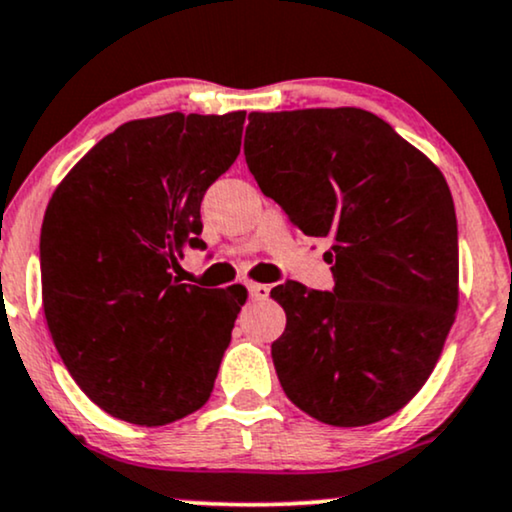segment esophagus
<instances>
[{"instance_id": "obj_1", "label": "esophagus", "mask_w": 512, "mask_h": 512, "mask_svg": "<svg viewBox=\"0 0 512 512\" xmlns=\"http://www.w3.org/2000/svg\"><path fill=\"white\" fill-rule=\"evenodd\" d=\"M248 293L252 300H267L271 286H267V283H248Z\"/></svg>"}]
</instances>
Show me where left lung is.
Instances as JSON below:
<instances>
[{
  "mask_svg": "<svg viewBox=\"0 0 512 512\" xmlns=\"http://www.w3.org/2000/svg\"><path fill=\"white\" fill-rule=\"evenodd\" d=\"M245 163L307 236L331 238L333 293L286 283L271 345L283 392L335 428L378 423L430 378L458 309L444 174L361 108L250 113Z\"/></svg>",
  "mask_w": 512,
  "mask_h": 512,
  "instance_id": "left-lung-1",
  "label": "left lung"
}]
</instances>
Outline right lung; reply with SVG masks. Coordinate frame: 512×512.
<instances>
[{"instance_id": "1", "label": "right lung", "mask_w": 512, "mask_h": 512, "mask_svg": "<svg viewBox=\"0 0 512 512\" xmlns=\"http://www.w3.org/2000/svg\"><path fill=\"white\" fill-rule=\"evenodd\" d=\"M245 111L125 122L63 177L40 236L51 340L111 416L167 425L210 399L245 293L172 276L200 200L241 153Z\"/></svg>"}]
</instances>
